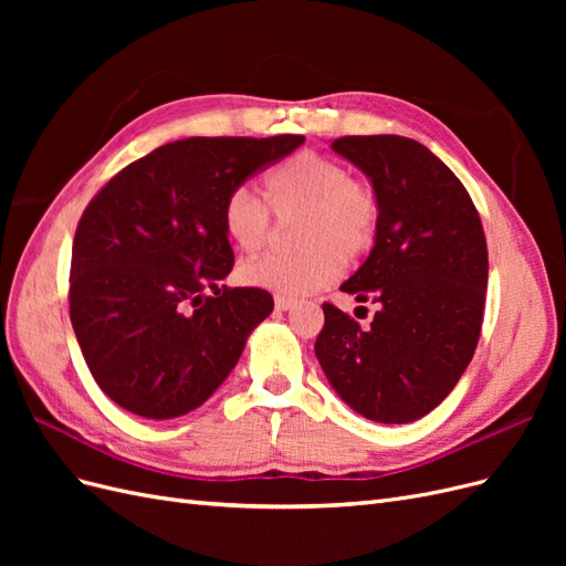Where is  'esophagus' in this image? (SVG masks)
I'll use <instances>...</instances> for the list:
<instances>
[{"mask_svg":"<svg viewBox=\"0 0 566 566\" xmlns=\"http://www.w3.org/2000/svg\"><path fill=\"white\" fill-rule=\"evenodd\" d=\"M273 302H276V310H279V312L293 310V306L297 304L293 297H285V295H276V300H273Z\"/></svg>","mask_w":566,"mask_h":566,"instance_id":"1","label":"esophagus"}]
</instances>
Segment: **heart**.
<instances>
[{
	"label": "heart",
	"mask_w": 566,
	"mask_h": 566,
	"mask_svg": "<svg viewBox=\"0 0 566 566\" xmlns=\"http://www.w3.org/2000/svg\"><path fill=\"white\" fill-rule=\"evenodd\" d=\"M269 208L281 221L295 219V252L264 254L241 266L248 285L287 297L331 285L347 260L370 250L378 231V200L352 179L349 169L314 150H302L266 177ZM266 202L248 186H235L221 205V227L248 254L262 250L273 224Z\"/></svg>",
	"instance_id": "1"
}]
</instances>
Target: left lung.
I'll return each mask as SVG.
<instances>
[{"label": "left lung", "instance_id": "left-lung-1", "mask_svg": "<svg viewBox=\"0 0 566 566\" xmlns=\"http://www.w3.org/2000/svg\"><path fill=\"white\" fill-rule=\"evenodd\" d=\"M331 148L378 200L368 260L339 285L378 312L361 328L325 302L316 358L358 416L413 422L449 397L476 349L489 283L482 219L460 179L413 139L342 136Z\"/></svg>", "mask_w": 566, "mask_h": 566}]
</instances>
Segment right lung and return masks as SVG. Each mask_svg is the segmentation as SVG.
Listing matches in <instances>:
<instances>
[{
	"mask_svg": "<svg viewBox=\"0 0 566 566\" xmlns=\"http://www.w3.org/2000/svg\"><path fill=\"white\" fill-rule=\"evenodd\" d=\"M302 144L300 134L191 136L127 165L87 205L73 241L71 321L96 385L117 406L179 418L229 378L273 297L219 290L233 269L221 205Z\"/></svg>",
	"mask_w": 566,
	"mask_h": 566,
	"instance_id": "obj_1",
	"label": "right lung"
}]
</instances>
